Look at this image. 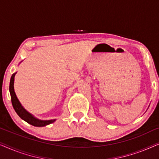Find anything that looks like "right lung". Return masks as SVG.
Masks as SVG:
<instances>
[{
    "mask_svg": "<svg viewBox=\"0 0 159 159\" xmlns=\"http://www.w3.org/2000/svg\"><path fill=\"white\" fill-rule=\"evenodd\" d=\"M16 73H14L11 77L10 84H9V91L11 94V103L12 106L14 107L15 111L19 115L21 119L27 121L30 125L34 127H45V126L48 125L50 124L53 123L56 121V119H51V120H40L34 117L33 115L30 114L25 109V108L21 106L20 102L17 98L16 93L14 92V77L16 75Z\"/></svg>",
    "mask_w": 159,
    "mask_h": 159,
    "instance_id": "right-lung-1",
    "label": "right lung"
}]
</instances>
